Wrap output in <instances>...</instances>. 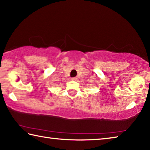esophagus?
<instances>
[{
    "label": "esophagus",
    "instance_id": "obj_1",
    "mask_svg": "<svg viewBox=\"0 0 150 150\" xmlns=\"http://www.w3.org/2000/svg\"><path fill=\"white\" fill-rule=\"evenodd\" d=\"M71 79L72 81H76L78 79V78L77 77H74V78H72Z\"/></svg>",
    "mask_w": 150,
    "mask_h": 150
}]
</instances>
